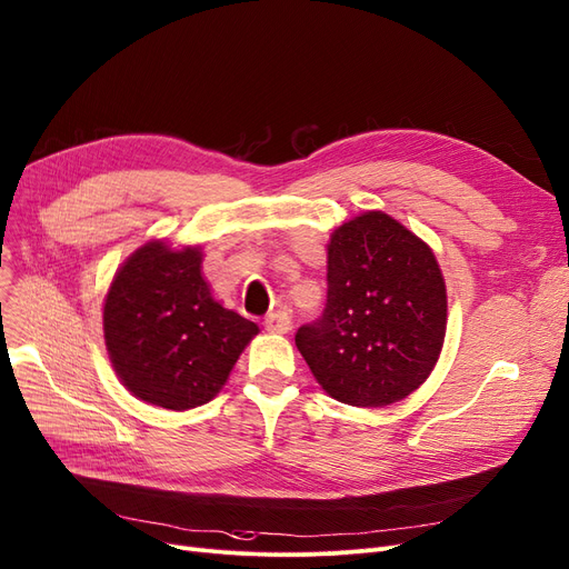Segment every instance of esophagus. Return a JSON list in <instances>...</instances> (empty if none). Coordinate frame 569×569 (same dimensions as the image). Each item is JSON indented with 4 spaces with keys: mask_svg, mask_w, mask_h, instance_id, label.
Wrapping results in <instances>:
<instances>
[{
    "mask_svg": "<svg viewBox=\"0 0 569 569\" xmlns=\"http://www.w3.org/2000/svg\"><path fill=\"white\" fill-rule=\"evenodd\" d=\"M262 326H264L267 332L286 335V332L290 330V326H292V320H290V316H288L286 311H274V313H269V316L264 318Z\"/></svg>",
    "mask_w": 569,
    "mask_h": 569,
    "instance_id": "obj_1",
    "label": "esophagus"
}]
</instances>
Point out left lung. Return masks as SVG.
Here are the masks:
<instances>
[{"label":"left lung","instance_id":"left-lung-1","mask_svg":"<svg viewBox=\"0 0 569 569\" xmlns=\"http://www.w3.org/2000/svg\"><path fill=\"white\" fill-rule=\"evenodd\" d=\"M447 332V286L426 241L381 211L332 232L328 302L295 335L316 381L353 407L400 402L421 386Z\"/></svg>","mask_w":569,"mask_h":569}]
</instances>
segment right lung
<instances>
[{
  "mask_svg": "<svg viewBox=\"0 0 569 569\" xmlns=\"http://www.w3.org/2000/svg\"><path fill=\"white\" fill-rule=\"evenodd\" d=\"M202 253L151 241L118 269L104 302L116 375L139 400L164 409L207 405L228 381L253 320L211 298Z\"/></svg>",
  "mask_w": 569,
  "mask_h": 569,
  "instance_id": "1",
  "label": "right lung"
}]
</instances>
